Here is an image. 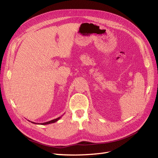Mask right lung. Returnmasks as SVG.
Masks as SVG:
<instances>
[{
  "instance_id": "right-lung-1",
  "label": "right lung",
  "mask_w": 158,
  "mask_h": 158,
  "mask_svg": "<svg viewBox=\"0 0 158 158\" xmlns=\"http://www.w3.org/2000/svg\"><path fill=\"white\" fill-rule=\"evenodd\" d=\"M61 117H62V116H61ZM61 117H58V118H55V119H53V120H51V121H48V122H45V123H41V124H39V123H34V122H31V123H33V124H37V125H49V124L54 123L56 122L57 121H59V119L61 118Z\"/></svg>"
}]
</instances>
